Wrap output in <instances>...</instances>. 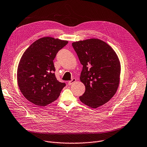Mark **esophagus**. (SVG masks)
<instances>
[{
    "label": "esophagus",
    "mask_w": 147,
    "mask_h": 147,
    "mask_svg": "<svg viewBox=\"0 0 147 147\" xmlns=\"http://www.w3.org/2000/svg\"><path fill=\"white\" fill-rule=\"evenodd\" d=\"M76 81V78H73L71 81H69V82H68V85H72L74 82H75Z\"/></svg>",
    "instance_id": "34e87169"
}]
</instances>
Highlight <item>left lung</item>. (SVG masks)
Instances as JSON below:
<instances>
[{"label": "left lung", "mask_w": 147, "mask_h": 147, "mask_svg": "<svg viewBox=\"0 0 147 147\" xmlns=\"http://www.w3.org/2000/svg\"><path fill=\"white\" fill-rule=\"evenodd\" d=\"M83 65L80 81L85 92L80 101L92 108L108 102L116 94L120 84L121 65L115 50L97 38L72 43Z\"/></svg>", "instance_id": "8db88e82"}]
</instances>
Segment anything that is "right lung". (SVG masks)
Listing matches in <instances>:
<instances>
[{
	"label": "right lung",
	"mask_w": 147,
	"mask_h": 147,
	"mask_svg": "<svg viewBox=\"0 0 147 147\" xmlns=\"http://www.w3.org/2000/svg\"><path fill=\"white\" fill-rule=\"evenodd\" d=\"M67 40L46 36L32 43L22 55L17 70L19 88L24 97L38 107H45L59 96L65 83L57 80L53 60Z\"/></svg>",
	"instance_id": "add662e5"
}]
</instances>
